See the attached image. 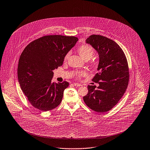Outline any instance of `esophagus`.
<instances>
[{"label": "esophagus", "instance_id": "1", "mask_svg": "<svg viewBox=\"0 0 150 150\" xmlns=\"http://www.w3.org/2000/svg\"><path fill=\"white\" fill-rule=\"evenodd\" d=\"M73 85L75 86H81V84L77 83H73Z\"/></svg>", "mask_w": 150, "mask_h": 150}]
</instances>
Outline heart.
Here are the masks:
<instances>
[{"mask_svg": "<svg viewBox=\"0 0 150 150\" xmlns=\"http://www.w3.org/2000/svg\"><path fill=\"white\" fill-rule=\"evenodd\" d=\"M77 52L79 53V54L85 60H88L90 59L94 53V50L93 47L88 44H83L79 46L77 49ZM69 56V53H67L65 57L64 60H66ZM93 64L96 63L95 61H93L92 62ZM86 74V72L82 71H78L76 72V76L77 78H80Z\"/></svg>", "mask_w": 150, "mask_h": 150, "instance_id": "b5f03b06", "label": "heart"}]
</instances>
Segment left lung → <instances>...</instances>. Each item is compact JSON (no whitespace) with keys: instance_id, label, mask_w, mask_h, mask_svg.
Listing matches in <instances>:
<instances>
[{"instance_id":"obj_1","label":"left lung","mask_w":150,"mask_h":150,"mask_svg":"<svg viewBox=\"0 0 150 150\" xmlns=\"http://www.w3.org/2000/svg\"><path fill=\"white\" fill-rule=\"evenodd\" d=\"M86 42L98 52L99 64L92 81L99 84L88 85L83 96L86 105L97 112L111 110L122 97L127 88L129 72L127 61L120 46L114 40L99 35H92Z\"/></svg>"}]
</instances>
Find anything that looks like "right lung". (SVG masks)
I'll use <instances>...</instances> for the list:
<instances>
[{
	"label": "right lung",
	"instance_id": "add662e5",
	"mask_svg": "<svg viewBox=\"0 0 150 150\" xmlns=\"http://www.w3.org/2000/svg\"><path fill=\"white\" fill-rule=\"evenodd\" d=\"M78 40L75 36L46 35L29 43L22 52L18 79L30 104L42 111L59 105L69 83L52 82L53 71L62 65L65 56Z\"/></svg>",
	"mask_w": 150,
	"mask_h": 150
}]
</instances>
